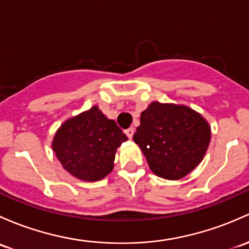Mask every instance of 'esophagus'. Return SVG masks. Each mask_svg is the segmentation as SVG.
I'll return each instance as SVG.
<instances>
[{"label": "esophagus", "instance_id": "obj_1", "mask_svg": "<svg viewBox=\"0 0 249 249\" xmlns=\"http://www.w3.org/2000/svg\"><path fill=\"white\" fill-rule=\"evenodd\" d=\"M125 135L127 136V137L130 138V140H131V138L133 137V133H135V129H133V127H129V129H126L125 130Z\"/></svg>", "mask_w": 249, "mask_h": 249}]
</instances>
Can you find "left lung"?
<instances>
[{"instance_id":"obj_1","label":"left lung","mask_w":249,"mask_h":249,"mask_svg":"<svg viewBox=\"0 0 249 249\" xmlns=\"http://www.w3.org/2000/svg\"><path fill=\"white\" fill-rule=\"evenodd\" d=\"M210 138V126L198 112L158 101L141 113V125L133 135L154 174L168 180L192 172L205 155Z\"/></svg>"}]
</instances>
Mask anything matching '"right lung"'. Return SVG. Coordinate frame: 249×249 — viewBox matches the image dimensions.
I'll list each match as a JSON object with an SVG mask.
<instances>
[{
    "mask_svg": "<svg viewBox=\"0 0 249 249\" xmlns=\"http://www.w3.org/2000/svg\"><path fill=\"white\" fill-rule=\"evenodd\" d=\"M126 140L116 122L94 106L63 123L52 149L65 171L83 181H98L112 172L117 148Z\"/></svg>",
    "mask_w": 249,
    "mask_h": 249,
    "instance_id": "add662e5",
    "label": "right lung"
}]
</instances>
